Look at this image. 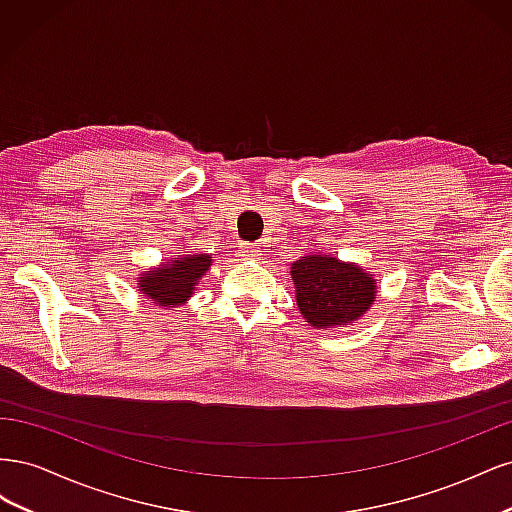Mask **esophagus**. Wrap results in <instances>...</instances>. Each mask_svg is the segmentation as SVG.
I'll list each match as a JSON object with an SVG mask.
<instances>
[{"instance_id":"obj_1","label":"esophagus","mask_w":512,"mask_h":512,"mask_svg":"<svg viewBox=\"0 0 512 512\" xmlns=\"http://www.w3.org/2000/svg\"><path fill=\"white\" fill-rule=\"evenodd\" d=\"M241 256H247V258H256L262 254V247L256 245V243H241Z\"/></svg>"}]
</instances>
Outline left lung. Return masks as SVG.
Segmentation results:
<instances>
[{
    "label": "left lung",
    "instance_id": "obj_1",
    "mask_svg": "<svg viewBox=\"0 0 512 512\" xmlns=\"http://www.w3.org/2000/svg\"><path fill=\"white\" fill-rule=\"evenodd\" d=\"M299 312L309 327H346L367 314L378 294V280L356 262L312 252L290 265Z\"/></svg>",
    "mask_w": 512,
    "mask_h": 512
}]
</instances>
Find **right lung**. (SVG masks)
<instances>
[{
	"label": "right lung",
	"mask_w": 512,
	"mask_h": 512,
	"mask_svg": "<svg viewBox=\"0 0 512 512\" xmlns=\"http://www.w3.org/2000/svg\"><path fill=\"white\" fill-rule=\"evenodd\" d=\"M211 254H179L158 267L147 269L136 277V288L141 297L168 309L188 303L198 282L211 269Z\"/></svg>",
	"instance_id": "right-lung-1"
}]
</instances>
